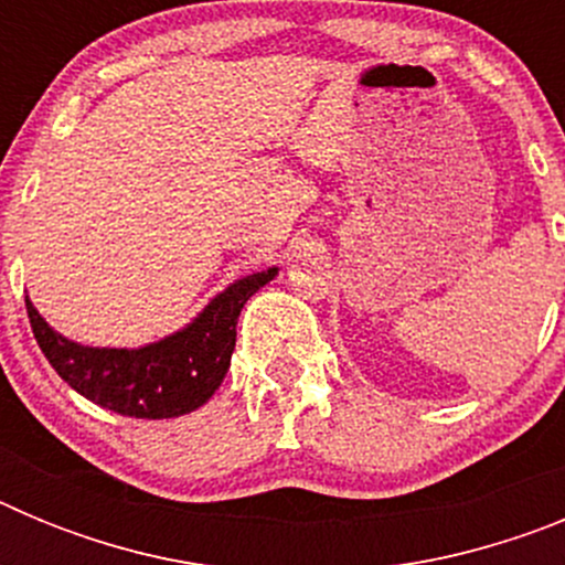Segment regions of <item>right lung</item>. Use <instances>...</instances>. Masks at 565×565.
Masks as SVG:
<instances>
[{"instance_id": "add662e5", "label": "right lung", "mask_w": 565, "mask_h": 565, "mask_svg": "<svg viewBox=\"0 0 565 565\" xmlns=\"http://www.w3.org/2000/svg\"><path fill=\"white\" fill-rule=\"evenodd\" d=\"M277 268L234 279L186 328L143 348H89L44 322L28 297L30 328L53 371L76 393L135 418H174L214 396L232 364L237 317Z\"/></svg>"}]
</instances>
